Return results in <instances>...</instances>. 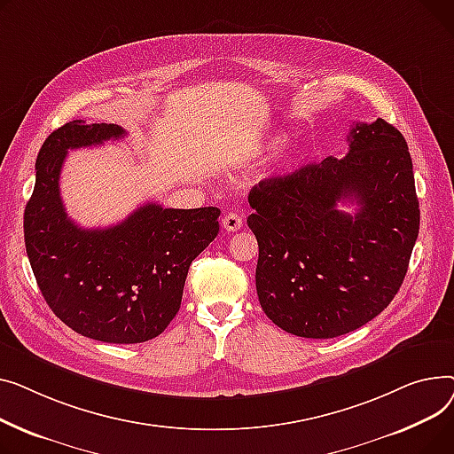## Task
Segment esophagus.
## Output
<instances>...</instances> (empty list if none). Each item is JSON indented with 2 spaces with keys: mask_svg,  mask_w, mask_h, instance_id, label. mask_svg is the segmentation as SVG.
I'll return each mask as SVG.
<instances>
[{
  "mask_svg": "<svg viewBox=\"0 0 454 454\" xmlns=\"http://www.w3.org/2000/svg\"><path fill=\"white\" fill-rule=\"evenodd\" d=\"M242 216L238 215V212H227V215L222 218V227L227 231V232H234V231H239L242 229Z\"/></svg>",
  "mask_w": 454,
  "mask_h": 454,
  "instance_id": "obj_1",
  "label": "esophagus"
}]
</instances>
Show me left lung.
<instances>
[{
    "mask_svg": "<svg viewBox=\"0 0 454 454\" xmlns=\"http://www.w3.org/2000/svg\"><path fill=\"white\" fill-rule=\"evenodd\" d=\"M348 143L342 159L263 179L249 192L260 306L299 337H339L378 317L402 287L418 238L405 137L378 119L357 122ZM337 202L358 208L348 215Z\"/></svg>",
    "mask_w": 454,
    "mask_h": 454,
    "instance_id": "obj_1",
    "label": "left lung"
}]
</instances>
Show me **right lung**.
<instances>
[{
	"mask_svg": "<svg viewBox=\"0 0 454 454\" xmlns=\"http://www.w3.org/2000/svg\"><path fill=\"white\" fill-rule=\"evenodd\" d=\"M119 124L71 121L45 139L25 207V249L49 308L76 333L114 344L163 333L181 306L192 260L218 236L220 208L146 203L112 227L82 229L64 208L67 150L122 139Z\"/></svg>",
	"mask_w": 454,
	"mask_h": 454,
	"instance_id": "obj_1",
	"label": "right lung"
}]
</instances>
